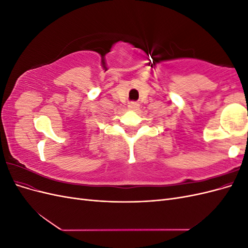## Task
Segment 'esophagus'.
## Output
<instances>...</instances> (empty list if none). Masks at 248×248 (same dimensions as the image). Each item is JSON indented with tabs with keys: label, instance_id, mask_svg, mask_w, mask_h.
I'll return each mask as SVG.
<instances>
[{
	"label": "esophagus",
	"instance_id": "1",
	"mask_svg": "<svg viewBox=\"0 0 248 248\" xmlns=\"http://www.w3.org/2000/svg\"><path fill=\"white\" fill-rule=\"evenodd\" d=\"M139 108H140V106H139V103H137V102H130L128 104V108L131 109V110H137Z\"/></svg>",
	"mask_w": 248,
	"mask_h": 248
}]
</instances>
